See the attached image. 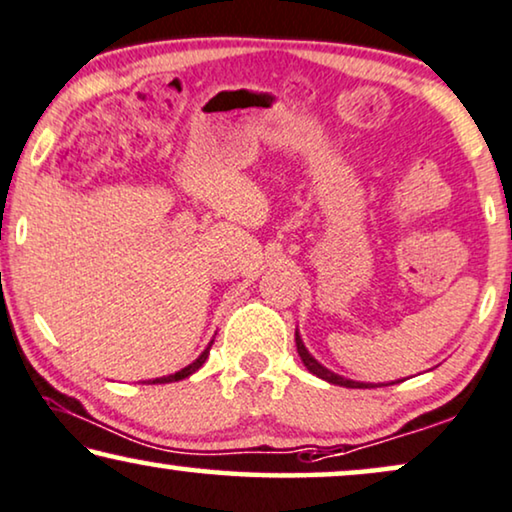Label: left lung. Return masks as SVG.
I'll use <instances>...</instances> for the list:
<instances>
[{
    "label": "left lung",
    "mask_w": 512,
    "mask_h": 512,
    "mask_svg": "<svg viewBox=\"0 0 512 512\" xmlns=\"http://www.w3.org/2000/svg\"><path fill=\"white\" fill-rule=\"evenodd\" d=\"M295 342H297V353H299V358H302V363L306 365V370H309L311 374H316V377L330 381V384L346 386V388H372V386H377V384H365V381L346 379V377H342V374H335L332 370H327L325 365H320L318 360L311 356L309 349H306V346H304L302 337H299V330L295 332ZM400 381H403V379H400ZM391 384H395V381H391Z\"/></svg>",
    "instance_id": "obj_1"
}]
</instances>
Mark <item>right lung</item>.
Returning <instances> with one entry per match:
<instances>
[{"mask_svg":"<svg viewBox=\"0 0 512 512\" xmlns=\"http://www.w3.org/2000/svg\"><path fill=\"white\" fill-rule=\"evenodd\" d=\"M215 342V339H213ZM213 342H210L206 349H203V353L199 358L194 360V363H189L187 367H182L180 372H175V374H166V377H159V379H152V384H173V381H180V379H187L189 374H194L196 370H199V367L206 363V358H208V353H210V346H213Z\"/></svg>","mask_w":512,"mask_h":512,"instance_id":"1","label":"right lung"}]
</instances>
